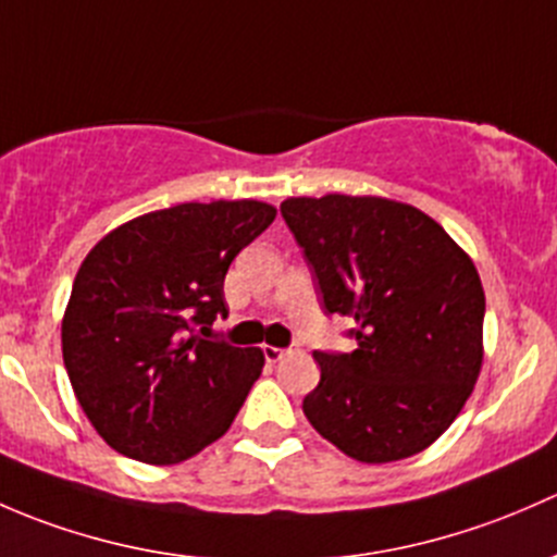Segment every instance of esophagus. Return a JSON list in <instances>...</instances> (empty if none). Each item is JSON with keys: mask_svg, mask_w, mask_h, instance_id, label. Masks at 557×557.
<instances>
[{"mask_svg": "<svg viewBox=\"0 0 557 557\" xmlns=\"http://www.w3.org/2000/svg\"><path fill=\"white\" fill-rule=\"evenodd\" d=\"M262 354H265V359L271 364H276L281 357H284L286 354V348H276V346H262Z\"/></svg>", "mask_w": 557, "mask_h": 557, "instance_id": "1", "label": "esophagus"}]
</instances>
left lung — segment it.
<instances>
[{"label":"left lung","instance_id":"left-lung-1","mask_svg":"<svg viewBox=\"0 0 557 557\" xmlns=\"http://www.w3.org/2000/svg\"><path fill=\"white\" fill-rule=\"evenodd\" d=\"M281 216L326 313L354 319L357 351H313L302 412L364 463L416 456L456 421L483 364L485 292L443 225L375 195L286 198Z\"/></svg>","mask_w":557,"mask_h":557}]
</instances>
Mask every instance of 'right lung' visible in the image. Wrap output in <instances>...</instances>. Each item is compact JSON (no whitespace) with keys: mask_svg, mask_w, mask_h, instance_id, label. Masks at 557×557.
I'll list each match as a JSON object with an SVG mask.
<instances>
[{"mask_svg":"<svg viewBox=\"0 0 557 557\" xmlns=\"http://www.w3.org/2000/svg\"><path fill=\"white\" fill-rule=\"evenodd\" d=\"M273 220L262 200L180 203L88 251L61 348L74 397L109 448L180 463L231 429L265 357L206 335L227 317V268Z\"/></svg>","mask_w":557,"mask_h":557,"instance_id":"1","label":"right lung"}]
</instances>
